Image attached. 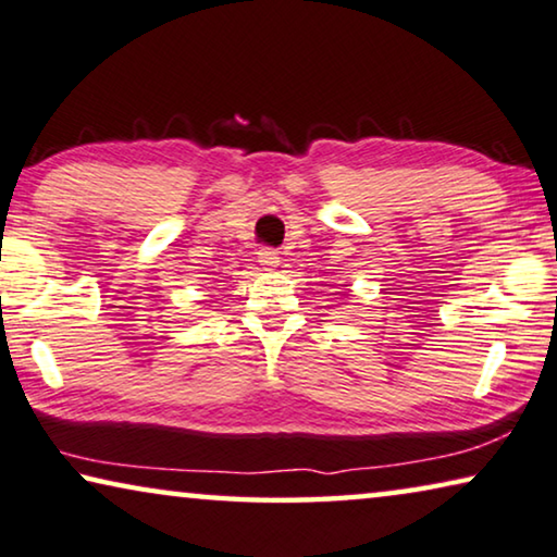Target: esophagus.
Segmentation results:
<instances>
[{
  "label": "esophagus",
  "instance_id": "1",
  "mask_svg": "<svg viewBox=\"0 0 557 557\" xmlns=\"http://www.w3.org/2000/svg\"><path fill=\"white\" fill-rule=\"evenodd\" d=\"M257 262H260L264 270H275L277 264H280V255H277V250H270V247H262V250L257 252Z\"/></svg>",
  "mask_w": 557,
  "mask_h": 557
}]
</instances>
